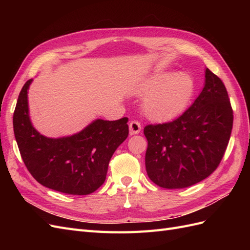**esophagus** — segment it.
<instances>
[{
    "label": "esophagus",
    "instance_id": "1",
    "mask_svg": "<svg viewBox=\"0 0 250 250\" xmlns=\"http://www.w3.org/2000/svg\"><path fill=\"white\" fill-rule=\"evenodd\" d=\"M141 123L138 122V121H131L130 124H129V132L130 134H137L141 131Z\"/></svg>",
    "mask_w": 250,
    "mask_h": 250
}]
</instances>
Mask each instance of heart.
<instances>
[{
  "mask_svg": "<svg viewBox=\"0 0 250 250\" xmlns=\"http://www.w3.org/2000/svg\"><path fill=\"white\" fill-rule=\"evenodd\" d=\"M195 83L187 73H160L148 79L141 93L148 94L144 101L148 118L154 121H168L183 113L194 94Z\"/></svg>",
  "mask_w": 250,
  "mask_h": 250,
  "instance_id": "b5f03b06",
  "label": "heart"
}]
</instances>
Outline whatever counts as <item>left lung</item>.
Wrapping results in <instances>:
<instances>
[{
    "label": "left lung",
    "mask_w": 250,
    "mask_h": 250,
    "mask_svg": "<svg viewBox=\"0 0 250 250\" xmlns=\"http://www.w3.org/2000/svg\"><path fill=\"white\" fill-rule=\"evenodd\" d=\"M232 113L224 83L207 69L202 92L183 115L144 128L149 178L165 188H183L209 176L228 148Z\"/></svg>",
    "instance_id": "8db88e82"
}]
</instances>
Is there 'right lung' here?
Instances as JSON below:
<instances>
[{
  "label": "right lung",
  "instance_id": "1",
  "mask_svg": "<svg viewBox=\"0 0 250 250\" xmlns=\"http://www.w3.org/2000/svg\"><path fill=\"white\" fill-rule=\"evenodd\" d=\"M22 86L13 113V130L22 162L43 187L71 195H88L106 178L110 158L128 137V119L96 120L72 137L49 139L37 132L28 113V88Z\"/></svg>",
  "mask_w": 250,
  "mask_h": 250
}]
</instances>
